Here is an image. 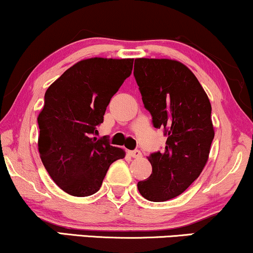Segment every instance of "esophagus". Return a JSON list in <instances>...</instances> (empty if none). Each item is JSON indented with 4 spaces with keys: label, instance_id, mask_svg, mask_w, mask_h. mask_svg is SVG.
Masks as SVG:
<instances>
[{
    "label": "esophagus",
    "instance_id": "1",
    "mask_svg": "<svg viewBox=\"0 0 253 253\" xmlns=\"http://www.w3.org/2000/svg\"><path fill=\"white\" fill-rule=\"evenodd\" d=\"M128 154H129L130 156H132V158H134V159H139V158H141V156H142L141 152H140L139 149L129 150V152H128Z\"/></svg>",
    "mask_w": 253,
    "mask_h": 253
}]
</instances>
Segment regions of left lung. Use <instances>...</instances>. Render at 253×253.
<instances>
[{"label":"left lung","mask_w":253,"mask_h":253,"mask_svg":"<svg viewBox=\"0 0 253 253\" xmlns=\"http://www.w3.org/2000/svg\"><path fill=\"white\" fill-rule=\"evenodd\" d=\"M134 78L153 126L167 136L165 149L149 155L152 174L137 189L146 200L165 202L187 190L207 164L215 136L211 105L194 73L176 60L137 58Z\"/></svg>","instance_id":"left-lung-1"}]
</instances>
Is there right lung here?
Listing matches in <instances>:
<instances>
[{"instance_id":"obj_1","label":"right lung","mask_w":253,"mask_h":253,"mask_svg":"<svg viewBox=\"0 0 253 253\" xmlns=\"http://www.w3.org/2000/svg\"><path fill=\"white\" fill-rule=\"evenodd\" d=\"M133 60H82L46 89L37 118L38 150L53 182L72 196L97 193L110 166L125 158L123 149L94 133L111 98L132 73Z\"/></svg>"}]
</instances>
